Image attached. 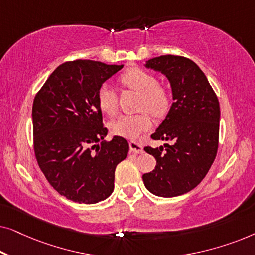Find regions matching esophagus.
I'll use <instances>...</instances> for the list:
<instances>
[{"mask_svg": "<svg viewBox=\"0 0 255 255\" xmlns=\"http://www.w3.org/2000/svg\"><path fill=\"white\" fill-rule=\"evenodd\" d=\"M130 151L132 153H137V154H140V153L144 152V149H142V146L139 144V142L132 140V141H130Z\"/></svg>", "mask_w": 255, "mask_h": 255, "instance_id": "obj_1", "label": "esophagus"}]
</instances>
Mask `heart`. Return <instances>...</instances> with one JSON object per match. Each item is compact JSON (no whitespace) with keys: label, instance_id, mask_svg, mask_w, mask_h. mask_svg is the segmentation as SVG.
Returning a JSON list of instances; mask_svg holds the SVG:
<instances>
[{"label":"heart","instance_id":"obj_1","mask_svg":"<svg viewBox=\"0 0 255 255\" xmlns=\"http://www.w3.org/2000/svg\"><path fill=\"white\" fill-rule=\"evenodd\" d=\"M121 85L139 93L137 109L141 113L121 115L110 122L111 133L123 138H135L148 130L152 120L148 112L155 117H162L170 108L168 88L158 82L153 73L140 67H132L120 76ZM97 103L100 109L108 115H114L118 108V94L108 83H103L97 90Z\"/></svg>","mask_w":255,"mask_h":255}]
</instances>
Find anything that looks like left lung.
<instances>
[{"mask_svg": "<svg viewBox=\"0 0 255 255\" xmlns=\"http://www.w3.org/2000/svg\"><path fill=\"white\" fill-rule=\"evenodd\" d=\"M145 66L166 75L174 102L151 135L154 140L172 144L145 147L155 158L156 166L142 175V181L156 196H180L201 183L217 154L219 102L207 76L190 59L160 55Z\"/></svg>", "mask_w": 255, "mask_h": 255, "instance_id": "left-lung-1", "label": "left lung"}]
</instances>
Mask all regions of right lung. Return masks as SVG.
<instances>
[{
	"instance_id": "obj_1",
	"label": "right lung",
	"mask_w": 255,
	"mask_h": 255,
	"mask_svg": "<svg viewBox=\"0 0 255 255\" xmlns=\"http://www.w3.org/2000/svg\"><path fill=\"white\" fill-rule=\"evenodd\" d=\"M122 68L93 60L67 61L54 69L34 97L37 162L51 186L67 200L94 204L114 191L115 169L127 158L128 144L118 135L104 140L108 130L97 90Z\"/></svg>"
}]
</instances>
